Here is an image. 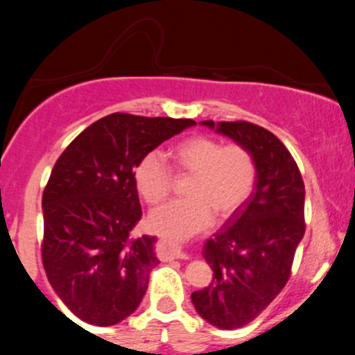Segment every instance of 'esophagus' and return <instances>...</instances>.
Masks as SVG:
<instances>
[{
  "mask_svg": "<svg viewBox=\"0 0 355 355\" xmlns=\"http://www.w3.org/2000/svg\"><path fill=\"white\" fill-rule=\"evenodd\" d=\"M162 245H164V252L168 259H187V257H189L185 252L182 250L180 245L170 242V240H164V242H162Z\"/></svg>",
  "mask_w": 355,
  "mask_h": 355,
  "instance_id": "34e87169",
  "label": "esophagus"
}]
</instances>
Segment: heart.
<instances>
[{
    "label": "heart",
    "mask_w": 355,
    "mask_h": 355,
    "mask_svg": "<svg viewBox=\"0 0 355 355\" xmlns=\"http://www.w3.org/2000/svg\"><path fill=\"white\" fill-rule=\"evenodd\" d=\"M168 157L175 170L191 173V178L189 198L166 203L150 215V227L164 237L185 240L200 234L214 223V211L218 218L232 217L255 187V160L242 145H222L215 138L193 135L173 145ZM133 177L150 205L165 200L172 190V170L158 152L146 153Z\"/></svg>",
    "instance_id": "obj_1"
}]
</instances>
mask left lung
Returning <instances> with one entry per match:
<instances>
[{
  "label": "left lung",
  "instance_id": "8db88e82",
  "mask_svg": "<svg viewBox=\"0 0 355 355\" xmlns=\"http://www.w3.org/2000/svg\"><path fill=\"white\" fill-rule=\"evenodd\" d=\"M245 146L257 165L248 200L203 247L214 270L191 294L202 319L223 331L247 325L287 284L305 234V187L294 157L274 133L248 121H200Z\"/></svg>",
  "mask_w": 355,
  "mask_h": 355
}]
</instances>
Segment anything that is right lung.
<instances>
[{"label":"right lung","instance_id":"add662e5","mask_svg":"<svg viewBox=\"0 0 355 355\" xmlns=\"http://www.w3.org/2000/svg\"><path fill=\"white\" fill-rule=\"evenodd\" d=\"M190 118L112 113L85 128L53 166L43 191L42 259L51 287L78 319L108 327L144 299L157 239H132L140 222L135 168Z\"/></svg>","mask_w":355,"mask_h":355}]
</instances>
